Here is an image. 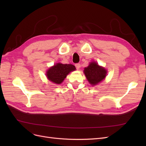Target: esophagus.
<instances>
[{"mask_svg": "<svg viewBox=\"0 0 146 146\" xmlns=\"http://www.w3.org/2000/svg\"><path fill=\"white\" fill-rule=\"evenodd\" d=\"M75 66H76V68L77 69H79V68H80V63H76L75 64Z\"/></svg>", "mask_w": 146, "mask_h": 146, "instance_id": "1", "label": "esophagus"}]
</instances>
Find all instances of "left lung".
<instances>
[{
    "label": "left lung",
    "instance_id": "8db88e82",
    "mask_svg": "<svg viewBox=\"0 0 146 146\" xmlns=\"http://www.w3.org/2000/svg\"><path fill=\"white\" fill-rule=\"evenodd\" d=\"M85 76L91 85L94 86L102 81L107 76V70L97 63L92 62L84 70Z\"/></svg>",
    "mask_w": 146,
    "mask_h": 146
}]
</instances>
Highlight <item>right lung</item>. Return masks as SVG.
Listing matches in <instances>:
<instances>
[{"label": "right lung", "mask_w": 146, "mask_h": 146, "mask_svg": "<svg viewBox=\"0 0 146 146\" xmlns=\"http://www.w3.org/2000/svg\"><path fill=\"white\" fill-rule=\"evenodd\" d=\"M75 70L76 67L72 64L57 63L47 70L46 76L51 82L60 84L70 72Z\"/></svg>", "instance_id": "add662e5"}]
</instances>
